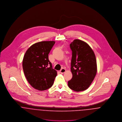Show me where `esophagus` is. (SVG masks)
Returning a JSON list of instances; mask_svg holds the SVG:
<instances>
[{
    "label": "esophagus",
    "mask_w": 122,
    "mask_h": 122,
    "mask_svg": "<svg viewBox=\"0 0 122 122\" xmlns=\"http://www.w3.org/2000/svg\"><path fill=\"white\" fill-rule=\"evenodd\" d=\"M65 71H66V70L63 68V69H62L61 70H60V72L61 74H64V73L65 72Z\"/></svg>",
    "instance_id": "esophagus-1"
}]
</instances>
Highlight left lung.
I'll return each mask as SVG.
<instances>
[{
    "label": "left lung",
    "mask_w": 122,
    "mask_h": 122,
    "mask_svg": "<svg viewBox=\"0 0 122 122\" xmlns=\"http://www.w3.org/2000/svg\"><path fill=\"white\" fill-rule=\"evenodd\" d=\"M72 50L71 71L73 77L68 86L76 92L86 90L97 72L95 55L92 48L84 41L76 39L70 44Z\"/></svg>",
    "instance_id": "8db88e82"
}]
</instances>
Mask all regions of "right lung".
I'll return each mask as SVG.
<instances>
[{
	"mask_svg": "<svg viewBox=\"0 0 122 122\" xmlns=\"http://www.w3.org/2000/svg\"><path fill=\"white\" fill-rule=\"evenodd\" d=\"M54 41H42L33 44L24 56V73L29 84L36 89L44 91L52 86L57 73L52 69L48 54Z\"/></svg>",
	"mask_w": 122,
	"mask_h": 122,
	"instance_id": "1",
	"label": "right lung"
}]
</instances>
